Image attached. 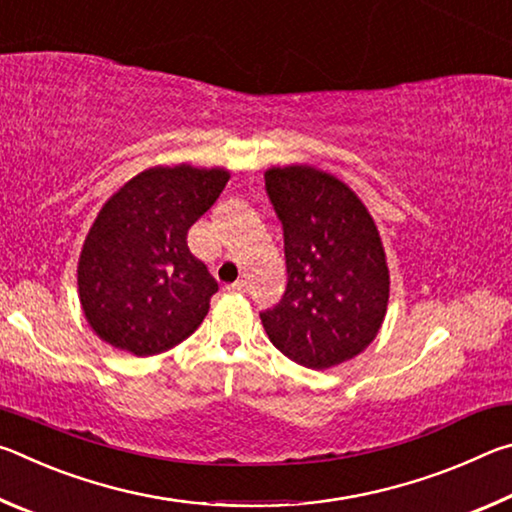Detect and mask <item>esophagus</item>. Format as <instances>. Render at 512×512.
I'll list each match as a JSON object with an SVG mask.
<instances>
[{
	"label": "esophagus",
	"mask_w": 512,
	"mask_h": 512,
	"mask_svg": "<svg viewBox=\"0 0 512 512\" xmlns=\"http://www.w3.org/2000/svg\"><path fill=\"white\" fill-rule=\"evenodd\" d=\"M228 289L230 293H246V289H248V284H246V280H237L235 284H228Z\"/></svg>",
	"instance_id": "1"
}]
</instances>
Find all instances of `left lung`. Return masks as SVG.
I'll list each match as a JSON object with an SVG mask.
<instances>
[{
	"label": "left lung",
	"mask_w": 512,
	"mask_h": 512,
	"mask_svg": "<svg viewBox=\"0 0 512 512\" xmlns=\"http://www.w3.org/2000/svg\"><path fill=\"white\" fill-rule=\"evenodd\" d=\"M284 230L287 291L259 314L284 357L325 370L375 341L388 307L386 253L375 221L352 189L309 164L264 173Z\"/></svg>",
	"instance_id": "left-lung-1"
}]
</instances>
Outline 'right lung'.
<instances>
[{"label":"right lung","instance_id":"right-lung-1","mask_svg":"<svg viewBox=\"0 0 512 512\" xmlns=\"http://www.w3.org/2000/svg\"><path fill=\"white\" fill-rule=\"evenodd\" d=\"M228 180L221 167H151L108 198L79 257L81 307L101 341L153 357L196 332L219 284L187 230Z\"/></svg>","mask_w":512,"mask_h":512}]
</instances>
